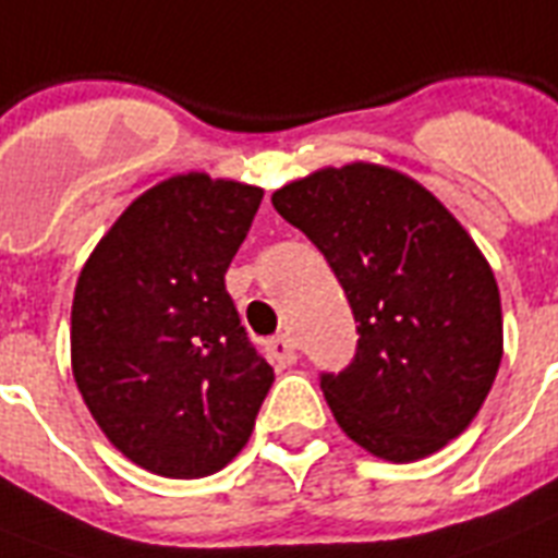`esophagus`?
Listing matches in <instances>:
<instances>
[{
    "instance_id": "34e87169",
    "label": "esophagus",
    "mask_w": 558,
    "mask_h": 558,
    "mask_svg": "<svg viewBox=\"0 0 558 558\" xmlns=\"http://www.w3.org/2000/svg\"><path fill=\"white\" fill-rule=\"evenodd\" d=\"M267 354L282 365L296 363V340H293L291 333H279L274 340H267Z\"/></svg>"
}]
</instances>
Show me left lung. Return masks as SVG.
<instances>
[{
	"label": "left lung",
	"mask_w": 558,
	"mask_h": 558,
	"mask_svg": "<svg viewBox=\"0 0 558 558\" xmlns=\"http://www.w3.org/2000/svg\"><path fill=\"white\" fill-rule=\"evenodd\" d=\"M274 207L316 244L354 314V360L319 374L342 432L395 463L458 438L501 363V296L466 230L429 190L374 163L293 181Z\"/></svg>",
	"instance_id": "left-lung-1"
}]
</instances>
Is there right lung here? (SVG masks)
<instances>
[{
	"label": "right lung",
	"mask_w": 558,
	"mask_h": 558,
	"mask_svg": "<svg viewBox=\"0 0 558 558\" xmlns=\"http://www.w3.org/2000/svg\"><path fill=\"white\" fill-rule=\"evenodd\" d=\"M258 204V186L169 178L129 204L80 274L74 380L144 470L204 478L227 466L274 386L225 284Z\"/></svg>",
	"instance_id": "1"
}]
</instances>
